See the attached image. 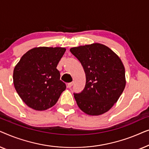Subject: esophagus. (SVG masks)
Masks as SVG:
<instances>
[{"instance_id":"34e87169","label":"esophagus","mask_w":149,"mask_h":149,"mask_svg":"<svg viewBox=\"0 0 149 149\" xmlns=\"http://www.w3.org/2000/svg\"><path fill=\"white\" fill-rule=\"evenodd\" d=\"M73 84H74V82H70V83H68V85H67V87H68V88H70V87L73 85Z\"/></svg>"}]
</instances>
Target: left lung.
Here are the masks:
<instances>
[{"label": "left lung", "instance_id": "8db88e82", "mask_svg": "<svg viewBox=\"0 0 149 149\" xmlns=\"http://www.w3.org/2000/svg\"><path fill=\"white\" fill-rule=\"evenodd\" d=\"M70 51L81 63L86 77L84 89L74 93L79 109L89 115L107 113L125 87V68L121 59L107 46L97 42Z\"/></svg>", "mask_w": 149, "mask_h": 149}]
</instances>
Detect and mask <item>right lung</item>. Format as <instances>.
<instances>
[{
    "mask_svg": "<svg viewBox=\"0 0 149 149\" xmlns=\"http://www.w3.org/2000/svg\"><path fill=\"white\" fill-rule=\"evenodd\" d=\"M66 52L64 47H39L22 57L13 70L16 91L28 107L45 111L56 104L66 88L56 68Z\"/></svg>",
    "mask_w": 149,
    "mask_h": 149,
    "instance_id": "1",
    "label": "right lung"
}]
</instances>
